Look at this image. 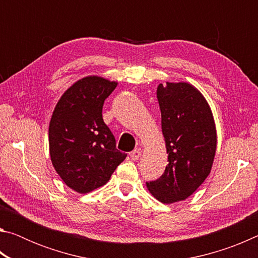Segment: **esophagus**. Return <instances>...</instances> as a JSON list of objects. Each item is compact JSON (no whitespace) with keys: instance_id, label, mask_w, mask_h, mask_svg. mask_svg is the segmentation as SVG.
<instances>
[{"instance_id":"1","label":"esophagus","mask_w":258,"mask_h":258,"mask_svg":"<svg viewBox=\"0 0 258 258\" xmlns=\"http://www.w3.org/2000/svg\"><path fill=\"white\" fill-rule=\"evenodd\" d=\"M131 158H132L133 160H138L140 157H141V150L140 149H135L133 150L132 152H131Z\"/></svg>"}]
</instances>
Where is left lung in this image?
<instances>
[{
	"mask_svg": "<svg viewBox=\"0 0 258 258\" xmlns=\"http://www.w3.org/2000/svg\"><path fill=\"white\" fill-rule=\"evenodd\" d=\"M168 165L158 180L147 182L163 204L189 198L206 180L216 154L217 135L212 109L203 93L187 82L157 87Z\"/></svg>",
	"mask_w": 258,
	"mask_h": 258,
	"instance_id": "1",
	"label": "left lung"
}]
</instances>
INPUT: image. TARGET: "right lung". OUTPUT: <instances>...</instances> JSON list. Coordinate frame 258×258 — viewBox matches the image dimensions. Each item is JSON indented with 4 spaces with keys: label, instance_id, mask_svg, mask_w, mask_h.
Returning a JSON list of instances; mask_svg holds the SVG:
<instances>
[{
    "label": "right lung",
    "instance_id": "1",
    "mask_svg": "<svg viewBox=\"0 0 258 258\" xmlns=\"http://www.w3.org/2000/svg\"><path fill=\"white\" fill-rule=\"evenodd\" d=\"M118 83L91 75L64 91L49 125L52 165L66 185L87 194L110 180L126 154L102 118L103 102Z\"/></svg>",
    "mask_w": 258,
    "mask_h": 258
}]
</instances>
